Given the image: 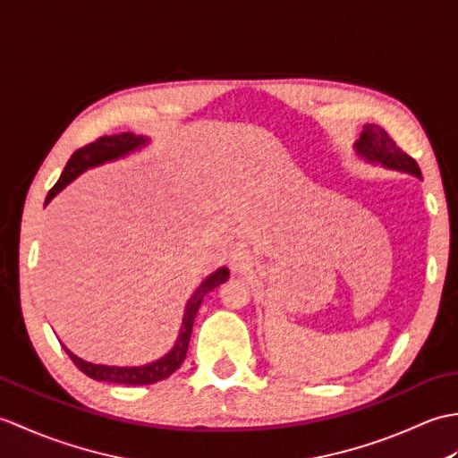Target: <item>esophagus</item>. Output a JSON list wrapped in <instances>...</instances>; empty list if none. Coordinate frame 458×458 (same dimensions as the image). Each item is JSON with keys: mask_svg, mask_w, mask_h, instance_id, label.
Returning <instances> with one entry per match:
<instances>
[{"mask_svg": "<svg viewBox=\"0 0 458 458\" xmlns=\"http://www.w3.org/2000/svg\"><path fill=\"white\" fill-rule=\"evenodd\" d=\"M250 266H251L250 251L238 248L234 254H232V267H234L236 271H246Z\"/></svg>", "mask_w": 458, "mask_h": 458, "instance_id": "obj_1", "label": "esophagus"}]
</instances>
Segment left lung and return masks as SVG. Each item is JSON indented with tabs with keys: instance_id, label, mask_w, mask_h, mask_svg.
Wrapping results in <instances>:
<instances>
[{
	"instance_id": "obj_1",
	"label": "left lung",
	"mask_w": 458,
	"mask_h": 458,
	"mask_svg": "<svg viewBox=\"0 0 458 458\" xmlns=\"http://www.w3.org/2000/svg\"><path fill=\"white\" fill-rule=\"evenodd\" d=\"M356 149L368 161L382 163L384 167L405 171L415 174V177H421V169L417 161L410 157V155L387 135L384 128H379V125H366L362 135H360V140L356 141Z\"/></svg>"
}]
</instances>
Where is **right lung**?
<instances>
[{
    "instance_id": "obj_1",
    "label": "right lung",
    "mask_w": 458,
    "mask_h": 458,
    "mask_svg": "<svg viewBox=\"0 0 458 458\" xmlns=\"http://www.w3.org/2000/svg\"><path fill=\"white\" fill-rule=\"evenodd\" d=\"M145 140L143 138H135L133 133H114V135H102L92 143H86L84 148L76 149L71 159H68L66 167L61 174V179L55 182V187L48 191L45 204L51 200L56 192H61L68 182L72 179L79 177L82 171H86L89 167H96V165H102L104 161H112L118 159L122 155L130 153L133 149H138L140 145H143ZM228 279V269L220 267L216 274H212L210 277H207L200 284V287L194 291L192 297L189 299L187 309H184V318H182V328L181 335L177 338V344L171 350L167 356H163L161 360L148 366H140V368H120V366H102V364H90L84 362L79 356H74L71 350H66V354L71 356V360L74 362V366L84 372L92 379H98V382H112V384H125V386H149L155 382H161V379L169 377L174 369H177L184 356H187L189 350V340H191V333H192V323L194 317H197V310L202 303V299L207 293H210L212 289H216L220 284Z\"/></svg>"
}]
</instances>
